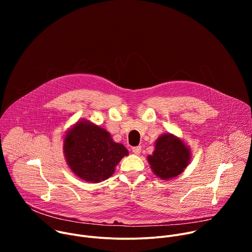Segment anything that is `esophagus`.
<instances>
[{
    "label": "esophagus",
    "mask_w": 252,
    "mask_h": 252,
    "mask_svg": "<svg viewBox=\"0 0 252 252\" xmlns=\"http://www.w3.org/2000/svg\"><path fill=\"white\" fill-rule=\"evenodd\" d=\"M131 150H132V153H133L134 155L138 156V155L140 154V152H141V147H134V148H132Z\"/></svg>",
    "instance_id": "esophagus-1"
}]
</instances>
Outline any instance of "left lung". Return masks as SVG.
Listing matches in <instances>:
<instances>
[{
  "mask_svg": "<svg viewBox=\"0 0 252 252\" xmlns=\"http://www.w3.org/2000/svg\"><path fill=\"white\" fill-rule=\"evenodd\" d=\"M191 152L185 141L172 133H162L155 143V151L148 156L153 172L163 181H169L179 174L189 164Z\"/></svg>",
  "mask_w": 252,
  "mask_h": 252,
  "instance_id": "left-lung-1",
  "label": "left lung"
}]
</instances>
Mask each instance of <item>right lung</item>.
<instances>
[{
    "label": "right lung",
    "mask_w": 252,
    "mask_h": 252,
    "mask_svg": "<svg viewBox=\"0 0 252 252\" xmlns=\"http://www.w3.org/2000/svg\"><path fill=\"white\" fill-rule=\"evenodd\" d=\"M63 150L70 170L92 184L112 176L121 159L128 156L125 146L115 142L109 131L84 119L66 131Z\"/></svg>",
    "instance_id": "obj_1"
}]
</instances>
